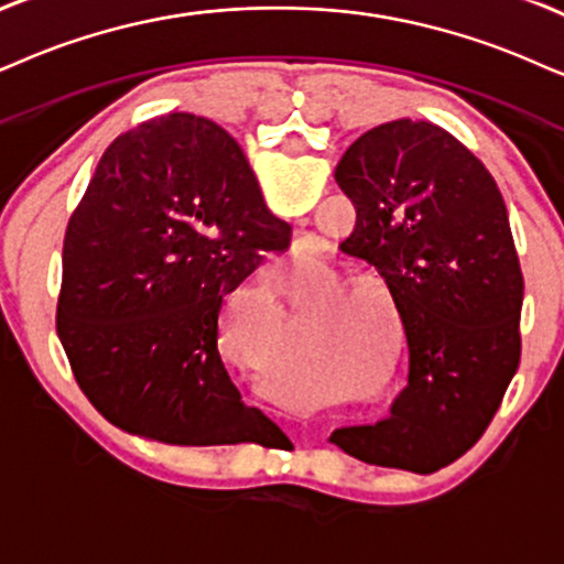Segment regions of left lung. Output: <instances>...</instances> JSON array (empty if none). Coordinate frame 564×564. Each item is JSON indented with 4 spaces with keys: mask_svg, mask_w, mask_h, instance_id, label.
<instances>
[{
    "mask_svg": "<svg viewBox=\"0 0 564 564\" xmlns=\"http://www.w3.org/2000/svg\"><path fill=\"white\" fill-rule=\"evenodd\" d=\"M335 182L356 208L340 247L388 286L409 382L390 416L330 442L372 466L440 471L476 445L520 365L523 273L508 208L460 140L411 119L361 134Z\"/></svg>",
    "mask_w": 564,
    "mask_h": 564,
    "instance_id": "1",
    "label": "left lung"
}]
</instances>
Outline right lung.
<instances>
[{
    "label": "right lung",
    "mask_w": 564,
    "mask_h": 564,
    "mask_svg": "<svg viewBox=\"0 0 564 564\" xmlns=\"http://www.w3.org/2000/svg\"><path fill=\"white\" fill-rule=\"evenodd\" d=\"M289 241L224 127L169 113L119 134L67 224L56 304L75 380L106 422L166 445L281 440L241 401L218 338L224 296Z\"/></svg>",
    "instance_id": "add662e5"
}]
</instances>
